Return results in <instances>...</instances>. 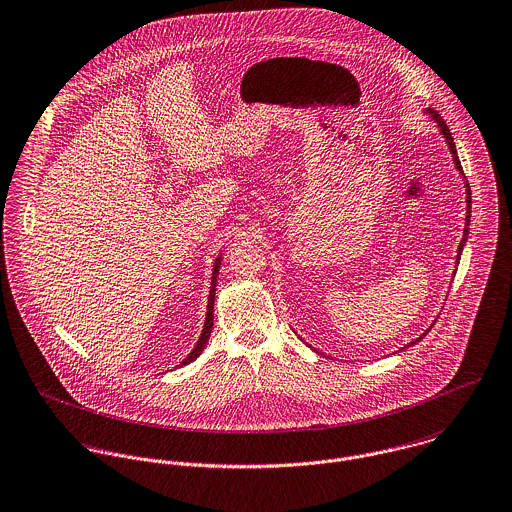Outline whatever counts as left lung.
Returning <instances> with one entry per match:
<instances>
[{
	"mask_svg": "<svg viewBox=\"0 0 512 512\" xmlns=\"http://www.w3.org/2000/svg\"><path fill=\"white\" fill-rule=\"evenodd\" d=\"M434 118H436V122L439 124V130H441V134L445 136V140H447V144H449V149H451V153H453V161H455V167L459 169V171H463V167H461V163H459V157H457V149H455V144H453V138H451V132H449V128H447V124L443 122V118L439 116L436 110H428ZM469 187V185H467ZM467 203H471V193H469V189H467ZM469 213H471V207L467 209ZM469 215H467V219H465V232H463V238H461V244H459V254H461V248H463V244H465V240H467V232H469ZM459 258V256H457ZM410 345H414V343H410Z\"/></svg>",
	"mask_w": 512,
	"mask_h": 512,
	"instance_id": "obj_1",
	"label": "left lung"
}]
</instances>
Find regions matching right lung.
<instances>
[{
    "label": "right lung",
    "mask_w": 512,
    "mask_h": 512,
    "mask_svg": "<svg viewBox=\"0 0 512 512\" xmlns=\"http://www.w3.org/2000/svg\"><path fill=\"white\" fill-rule=\"evenodd\" d=\"M219 266H220V258L215 262V272H213V284H211V293H209V309H207V321H205V329H203V333H201V339H199V343L195 345V349L189 353V357L181 363V365H189L191 361H195L201 353H203V349H205V345L209 343V337H211V329H213V307H215V286H217V276H219Z\"/></svg>",
    "instance_id": "right-lung-1"
}]
</instances>
